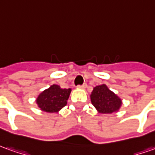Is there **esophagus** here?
<instances>
[{
	"label": "esophagus",
	"mask_w": 155,
	"mask_h": 155,
	"mask_svg": "<svg viewBox=\"0 0 155 155\" xmlns=\"http://www.w3.org/2000/svg\"><path fill=\"white\" fill-rule=\"evenodd\" d=\"M87 87V84H82V85H78V88H85Z\"/></svg>",
	"instance_id": "obj_1"
}]
</instances>
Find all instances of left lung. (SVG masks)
Segmentation results:
<instances>
[{"label":"left lung","mask_w":155,"mask_h":155,"mask_svg":"<svg viewBox=\"0 0 155 155\" xmlns=\"http://www.w3.org/2000/svg\"><path fill=\"white\" fill-rule=\"evenodd\" d=\"M91 102L98 111L103 114H110L117 111L121 105V100L110 91L105 84L96 86L92 92Z\"/></svg>","instance_id":"8db88e82"}]
</instances>
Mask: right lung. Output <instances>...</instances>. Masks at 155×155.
<instances>
[{"instance_id": "add662e5", "label": "right lung", "mask_w": 155, "mask_h": 155, "mask_svg": "<svg viewBox=\"0 0 155 155\" xmlns=\"http://www.w3.org/2000/svg\"><path fill=\"white\" fill-rule=\"evenodd\" d=\"M70 93L71 88H61L58 85L53 84L39 94L36 102L44 111L57 112L67 104Z\"/></svg>"}]
</instances>
